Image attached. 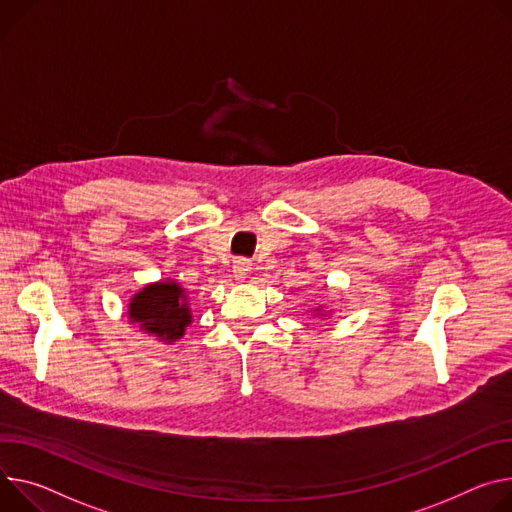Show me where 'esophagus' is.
<instances>
[{"mask_svg":"<svg viewBox=\"0 0 512 512\" xmlns=\"http://www.w3.org/2000/svg\"><path fill=\"white\" fill-rule=\"evenodd\" d=\"M249 271H251V263H249V261H245V259H237V261H235V265H232V273H235V277H237L239 282H241V280H245Z\"/></svg>","mask_w":512,"mask_h":512,"instance_id":"1","label":"esophagus"}]
</instances>
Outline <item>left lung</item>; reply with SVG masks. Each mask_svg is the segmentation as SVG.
<instances>
[{"label": "left lung", "instance_id": "8db88e82", "mask_svg": "<svg viewBox=\"0 0 512 512\" xmlns=\"http://www.w3.org/2000/svg\"><path fill=\"white\" fill-rule=\"evenodd\" d=\"M316 310H318V308H316Z\"/></svg>", "mask_w": 512, "mask_h": 512}]
</instances>
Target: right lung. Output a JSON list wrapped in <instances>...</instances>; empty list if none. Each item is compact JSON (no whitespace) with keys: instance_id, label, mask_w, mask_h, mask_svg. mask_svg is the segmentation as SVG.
<instances>
[{"instance_id":"obj_1","label":"right lung","mask_w":512,"mask_h":512,"mask_svg":"<svg viewBox=\"0 0 512 512\" xmlns=\"http://www.w3.org/2000/svg\"><path fill=\"white\" fill-rule=\"evenodd\" d=\"M128 318L136 322L141 331L171 345L185 335V327L192 322L188 294L171 280L149 284L132 296Z\"/></svg>"}]
</instances>
